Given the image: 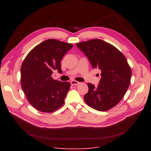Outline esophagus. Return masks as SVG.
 Returning <instances> with one entry per match:
<instances>
[{"label": "esophagus", "instance_id": "1", "mask_svg": "<svg viewBox=\"0 0 151 151\" xmlns=\"http://www.w3.org/2000/svg\"><path fill=\"white\" fill-rule=\"evenodd\" d=\"M70 84L72 86H77V85L79 84L80 83H79V82H77V81H72L70 82Z\"/></svg>", "mask_w": 151, "mask_h": 151}]
</instances>
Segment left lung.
I'll use <instances>...</instances> for the list:
<instances>
[{
    "label": "left lung",
    "mask_w": 151,
    "mask_h": 151,
    "mask_svg": "<svg viewBox=\"0 0 151 151\" xmlns=\"http://www.w3.org/2000/svg\"><path fill=\"white\" fill-rule=\"evenodd\" d=\"M76 46L88 58L93 68L101 71L97 87L88 84L89 91L84 95L85 102L100 111L115 106L130 85L132 71L127 58L112 45L99 39L76 43Z\"/></svg>",
    "instance_id": "8db88e82"
}]
</instances>
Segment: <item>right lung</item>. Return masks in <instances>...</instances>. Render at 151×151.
Segmentation results:
<instances>
[{
	"label": "right lung",
	"mask_w": 151,
	"mask_h": 151,
	"mask_svg": "<svg viewBox=\"0 0 151 151\" xmlns=\"http://www.w3.org/2000/svg\"><path fill=\"white\" fill-rule=\"evenodd\" d=\"M73 47L55 39L36 46L28 54L21 68V83L27 99L38 111L51 113L64 103L70 84L53 79V71L61 73L63 57Z\"/></svg>",
	"instance_id": "add662e5"
}]
</instances>
